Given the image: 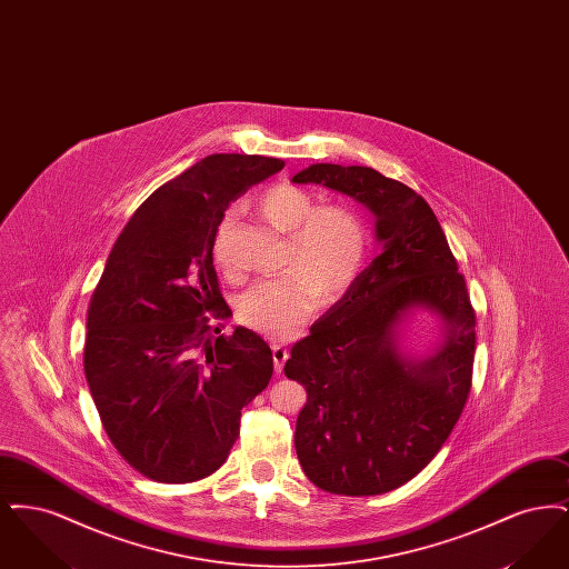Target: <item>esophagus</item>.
<instances>
[{"instance_id":"34e87169","label":"esophagus","mask_w":569,"mask_h":569,"mask_svg":"<svg viewBox=\"0 0 569 569\" xmlns=\"http://www.w3.org/2000/svg\"><path fill=\"white\" fill-rule=\"evenodd\" d=\"M272 362H274V373H281L283 371V365H286V360L290 358V350L286 348V346H281V343H272Z\"/></svg>"}]
</instances>
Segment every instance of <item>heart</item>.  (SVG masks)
<instances>
[{"label": "heart", "instance_id": "1", "mask_svg": "<svg viewBox=\"0 0 569 569\" xmlns=\"http://www.w3.org/2000/svg\"><path fill=\"white\" fill-rule=\"evenodd\" d=\"M256 204L277 230L288 232L290 267L247 288L239 298V318L267 337L288 339L316 309L320 295L339 297L352 286L367 253V223L352 207H318L309 191L288 183L267 188ZM232 223L234 213L228 211L213 237V256L223 271H234Z\"/></svg>", "mask_w": 569, "mask_h": 569}]
</instances>
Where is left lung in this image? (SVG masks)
<instances>
[{
	"label": "left lung",
	"mask_w": 569,
	"mask_h": 569,
	"mask_svg": "<svg viewBox=\"0 0 569 569\" xmlns=\"http://www.w3.org/2000/svg\"><path fill=\"white\" fill-rule=\"evenodd\" d=\"M292 181L352 196L376 216L381 241L283 367L307 390L295 433L298 460L322 490L383 495L418 476L459 422L473 373L476 311L420 193L367 166L311 163ZM413 308L442 318L445 341L411 361L398 348V326Z\"/></svg>",
	"instance_id": "8db88e82"
}]
</instances>
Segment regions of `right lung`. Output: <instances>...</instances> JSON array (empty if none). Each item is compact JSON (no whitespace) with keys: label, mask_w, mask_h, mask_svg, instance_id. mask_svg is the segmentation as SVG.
Wrapping results in <instances>:
<instances>
[{"label":"right lung","mask_w":569,"mask_h":569,"mask_svg":"<svg viewBox=\"0 0 569 569\" xmlns=\"http://www.w3.org/2000/svg\"><path fill=\"white\" fill-rule=\"evenodd\" d=\"M216 153L163 183L110 251L91 295L84 378L117 452L142 476L188 485L217 471L241 409L271 381L272 352L219 292L213 237L228 204L283 168Z\"/></svg>","instance_id":"obj_1"}]
</instances>
